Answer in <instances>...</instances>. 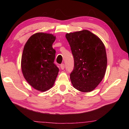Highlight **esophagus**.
<instances>
[{"label": "esophagus", "mask_w": 129, "mask_h": 129, "mask_svg": "<svg viewBox=\"0 0 129 129\" xmlns=\"http://www.w3.org/2000/svg\"><path fill=\"white\" fill-rule=\"evenodd\" d=\"M60 68H61V69L62 70H63V69H64V68H65V65H64V64H61L60 65Z\"/></svg>", "instance_id": "obj_1"}]
</instances>
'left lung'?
<instances>
[{"label": "left lung", "instance_id": "8db88e82", "mask_svg": "<svg viewBox=\"0 0 129 129\" xmlns=\"http://www.w3.org/2000/svg\"><path fill=\"white\" fill-rule=\"evenodd\" d=\"M74 57L70 75L74 88L82 92L93 90L104 77L107 67L105 47L99 37L88 30L67 34Z\"/></svg>", "mask_w": 129, "mask_h": 129}]
</instances>
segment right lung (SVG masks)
<instances>
[{"mask_svg":"<svg viewBox=\"0 0 129 129\" xmlns=\"http://www.w3.org/2000/svg\"><path fill=\"white\" fill-rule=\"evenodd\" d=\"M53 35L38 32L25 43L21 56V67L24 77L36 90L45 91L53 86L59 69L54 64L56 51L52 44Z\"/></svg>","mask_w":129,"mask_h":129,"instance_id":"obj_1","label":"right lung"}]
</instances>
